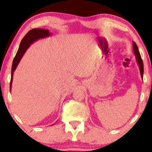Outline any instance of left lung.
Listing matches in <instances>:
<instances>
[{
  "label": "left lung",
  "instance_id": "1",
  "mask_svg": "<svg viewBox=\"0 0 152 152\" xmlns=\"http://www.w3.org/2000/svg\"><path fill=\"white\" fill-rule=\"evenodd\" d=\"M133 47H134V51L135 53V56L136 57V60L138 61V64L139 65V67H140V75L141 77H143V72H144V67H143V61L142 58H141L140 52H139L138 48L137 46L136 43L134 42L133 43Z\"/></svg>",
  "mask_w": 152,
  "mask_h": 152
}]
</instances>
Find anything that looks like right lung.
<instances>
[{
	"label": "right lung",
	"instance_id": "right-lung-1",
	"mask_svg": "<svg viewBox=\"0 0 152 152\" xmlns=\"http://www.w3.org/2000/svg\"><path fill=\"white\" fill-rule=\"evenodd\" d=\"M50 32L48 30H43V29H32L29 31L25 37L20 41L19 48L16 53V55L14 58L13 62H12V75H11V80H10V91H11L12 82V77H13L14 71L16 68V66L19 63L20 59H21L23 55L26 53V50L30 46L31 43L34 41H37V39L41 38H44V37L50 36Z\"/></svg>",
	"mask_w": 152,
	"mask_h": 152
}]
</instances>
